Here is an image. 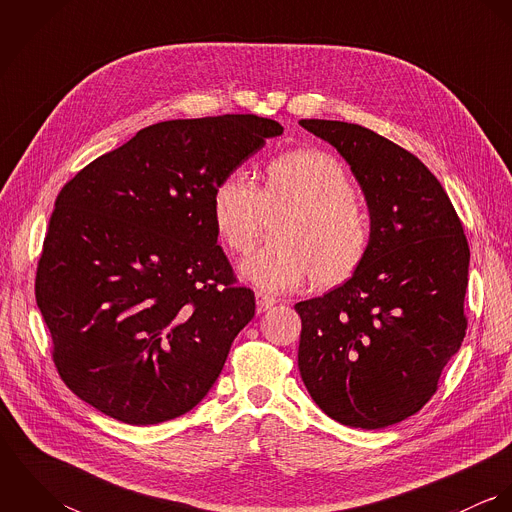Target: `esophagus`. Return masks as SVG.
<instances>
[{
	"mask_svg": "<svg viewBox=\"0 0 512 512\" xmlns=\"http://www.w3.org/2000/svg\"><path fill=\"white\" fill-rule=\"evenodd\" d=\"M276 301H278V299H276L274 295H270V293L256 292V305H258V311H260V313L266 311V309H270V307H274Z\"/></svg>",
	"mask_w": 512,
	"mask_h": 512,
	"instance_id": "obj_1",
	"label": "esophagus"
}]
</instances>
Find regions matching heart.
<instances>
[{"label":"heart","instance_id":"heart-1","mask_svg":"<svg viewBox=\"0 0 512 512\" xmlns=\"http://www.w3.org/2000/svg\"><path fill=\"white\" fill-rule=\"evenodd\" d=\"M274 220L272 238L240 270L266 292H290L311 278L321 288L349 280L366 260L372 224L347 165L317 147L288 149L266 161L262 187L242 171L213 189L211 213L230 252H246Z\"/></svg>","mask_w":512,"mask_h":512}]
</instances>
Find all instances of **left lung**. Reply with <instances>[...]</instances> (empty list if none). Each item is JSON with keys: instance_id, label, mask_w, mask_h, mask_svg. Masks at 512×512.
Returning a JSON list of instances; mask_svg holds the SVG:
<instances>
[{"instance_id": "left-lung-1", "label": "left lung", "mask_w": 512, "mask_h": 512, "mask_svg": "<svg viewBox=\"0 0 512 512\" xmlns=\"http://www.w3.org/2000/svg\"><path fill=\"white\" fill-rule=\"evenodd\" d=\"M299 124L351 165L372 242L345 284L295 303L297 366L329 418L382 430L430 402L461 347L469 244L441 183L414 153L359 124Z\"/></svg>"}]
</instances>
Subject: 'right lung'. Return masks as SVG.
Listing matches in <instances>:
<instances>
[{"mask_svg": "<svg viewBox=\"0 0 512 512\" xmlns=\"http://www.w3.org/2000/svg\"><path fill=\"white\" fill-rule=\"evenodd\" d=\"M282 132L256 114L159 122L65 183L35 297L78 398L147 426L207 396L256 309L217 244L213 189Z\"/></svg>", "mask_w": 512, "mask_h": 512, "instance_id": "add662e5", "label": "right lung"}]
</instances>
